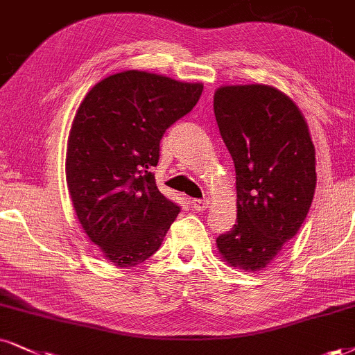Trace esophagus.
I'll list each match as a JSON object with an SVG mask.
<instances>
[{"instance_id": "esophagus-1", "label": "esophagus", "mask_w": 355, "mask_h": 355, "mask_svg": "<svg viewBox=\"0 0 355 355\" xmlns=\"http://www.w3.org/2000/svg\"><path fill=\"white\" fill-rule=\"evenodd\" d=\"M208 206H209L208 200H193L191 201V208L195 211H198V213H203V211L208 209Z\"/></svg>"}]
</instances>
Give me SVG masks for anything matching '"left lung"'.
Masks as SVG:
<instances>
[{"label":"left lung","mask_w":355,"mask_h":355,"mask_svg":"<svg viewBox=\"0 0 355 355\" xmlns=\"http://www.w3.org/2000/svg\"><path fill=\"white\" fill-rule=\"evenodd\" d=\"M214 116L236 168L237 223L216 239L230 267L263 270L297 236L316 188V152L308 123L270 85H224Z\"/></svg>","instance_id":"obj_1"}]
</instances>
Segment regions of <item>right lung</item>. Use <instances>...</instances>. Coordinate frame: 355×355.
<instances>
[{
  "label": "right lung",
  "instance_id": "1",
  "mask_svg": "<svg viewBox=\"0 0 355 355\" xmlns=\"http://www.w3.org/2000/svg\"><path fill=\"white\" fill-rule=\"evenodd\" d=\"M201 92L203 83L125 70L103 78L80 103L67 142V187L85 234L114 267L157 252L180 213L150 170L164 132Z\"/></svg>",
  "mask_w": 355,
  "mask_h": 355
}]
</instances>
